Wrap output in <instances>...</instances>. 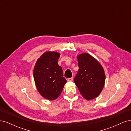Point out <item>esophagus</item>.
Listing matches in <instances>:
<instances>
[{"instance_id": "34e87169", "label": "esophagus", "mask_w": 131, "mask_h": 131, "mask_svg": "<svg viewBox=\"0 0 131 131\" xmlns=\"http://www.w3.org/2000/svg\"><path fill=\"white\" fill-rule=\"evenodd\" d=\"M73 78H70L68 79V81H73Z\"/></svg>"}]
</instances>
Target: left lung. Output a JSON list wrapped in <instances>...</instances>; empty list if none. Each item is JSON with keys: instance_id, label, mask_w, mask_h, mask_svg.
I'll return each instance as SVG.
<instances>
[{"instance_id": "obj_1", "label": "left lung", "mask_w": 131, "mask_h": 131, "mask_svg": "<svg viewBox=\"0 0 131 131\" xmlns=\"http://www.w3.org/2000/svg\"><path fill=\"white\" fill-rule=\"evenodd\" d=\"M79 69L74 82L87 100L96 98L103 89L105 75L101 64L90 54L84 53L77 57Z\"/></svg>"}]
</instances>
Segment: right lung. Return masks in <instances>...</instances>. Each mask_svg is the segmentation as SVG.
Listing matches in <instances>:
<instances>
[{
	"label": "right lung",
	"instance_id": "right-lung-1",
	"mask_svg": "<svg viewBox=\"0 0 131 131\" xmlns=\"http://www.w3.org/2000/svg\"><path fill=\"white\" fill-rule=\"evenodd\" d=\"M60 54L46 52L39 58L34 68V81L41 96L49 100H54L61 94L67 82L62 67L58 64Z\"/></svg>",
	"mask_w": 131,
	"mask_h": 131
}]
</instances>
